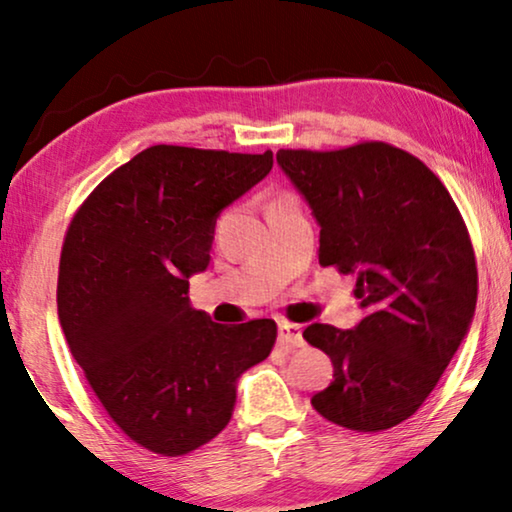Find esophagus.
Returning a JSON list of instances; mask_svg holds the SVG:
<instances>
[{
	"mask_svg": "<svg viewBox=\"0 0 512 512\" xmlns=\"http://www.w3.org/2000/svg\"><path fill=\"white\" fill-rule=\"evenodd\" d=\"M279 343L290 345V348H302L304 345L302 327L293 325V322H279Z\"/></svg>",
	"mask_w": 512,
	"mask_h": 512,
	"instance_id": "1",
	"label": "esophagus"
}]
</instances>
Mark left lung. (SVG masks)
<instances>
[{
  "mask_svg": "<svg viewBox=\"0 0 512 512\" xmlns=\"http://www.w3.org/2000/svg\"><path fill=\"white\" fill-rule=\"evenodd\" d=\"M277 164L320 226V265L355 274L364 311L352 329H304L334 364V382L311 405L348 430L398 426L430 396L474 320L467 226L442 180L382 141L279 151Z\"/></svg>",
  "mask_w": 512,
  "mask_h": 512,
  "instance_id": "left-lung-1",
  "label": "left lung"
}]
</instances>
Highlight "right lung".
Wrapping results in <instances>:
<instances>
[{
	"label": "right lung",
	"instance_id": "add662e5",
	"mask_svg": "<svg viewBox=\"0 0 512 512\" xmlns=\"http://www.w3.org/2000/svg\"><path fill=\"white\" fill-rule=\"evenodd\" d=\"M263 155L151 146L70 222L57 306L68 348L132 442L185 455L229 426L240 375L270 355L274 320L219 325L187 297L224 208L272 169Z\"/></svg>",
	"mask_w": 512,
	"mask_h": 512
}]
</instances>
